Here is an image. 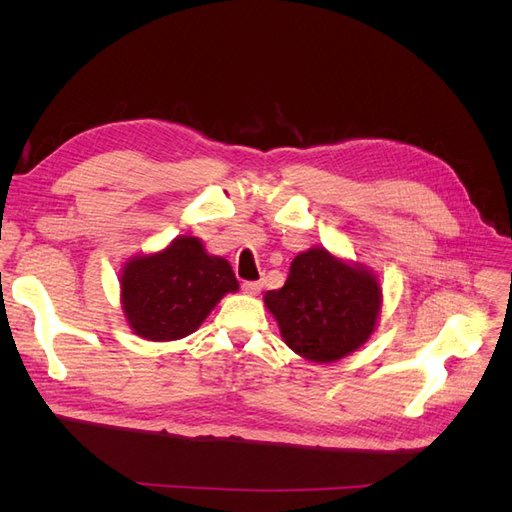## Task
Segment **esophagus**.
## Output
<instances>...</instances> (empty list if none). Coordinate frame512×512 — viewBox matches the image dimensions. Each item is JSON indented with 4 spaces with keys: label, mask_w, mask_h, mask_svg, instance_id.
Listing matches in <instances>:
<instances>
[{
    "label": "esophagus",
    "mask_w": 512,
    "mask_h": 512,
    "mask_svg": "<svg viewBox=\"0 0 512 512\" xmlns=\"http://www.w3.org/2000/svg\"><path fill=\"white\" fill-rule=\"evenodd\" d=\"M243 290L247 294H258L262 290V282H243Z\"/></svg>",
    "instance_id": "obj_1"
}]
</instances>
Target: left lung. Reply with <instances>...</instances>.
Returning a JSON list of instances; mask_svg holds the SVG:
<instances>
[{
    "label": "left lung",
    "instance_id": "left-lung-1",
    "mask_svg": "<svg viewBox=\"0 0 512 512\" xmlns=\"http://www.w3.org/2000/svg\"><path fill=\"white\" fill-rule=\"evenodd\" d=\"M380 303L376 277L324 247L299 254L286 284L265 294L286 346L316 363H333L363 346L376 329Z\"/></svg>",
    "mask_w": 512,
    "mask_h": 512
}]
</instances>
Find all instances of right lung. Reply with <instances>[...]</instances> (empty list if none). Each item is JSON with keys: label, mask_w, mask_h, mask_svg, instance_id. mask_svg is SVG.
Here are the masks:
<instances>
[{"label": "right lung", "mask_w": 512, "mask_h": 512, "mask_svg": "<svg viewBox=\"0 0 512 512\" xmlns=\"http://www.w3.org/2000/svg\"><path fill=\"white\" fill-rule=\"evenodd\" d=\"M239 282L224 258L209 256L196 237L130 260L121 273V305L136 335L170 342L194 333Z\"/></svg>", "instance_id": "add662e5"}]
</instances>
